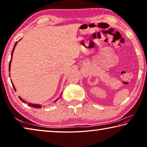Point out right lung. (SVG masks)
<instances>
[{
	"mask_svg": "<svg viewBox=\"0 0 147 147\" xmlns=\"http://www.w3.org/2000/svg\"><path fill=\"white\" fill-rule=\"evenodd\" d=\"M16 44H17V42H16V43H15V45H14V48H13V49H12V54H11V59H10V64H9V71H10V63H11V61H12V54H13V51H14V48H15V47H16ZM12 86H13V87H14V90H16L15 89V87H14V84H13V83L12 82ZM19 98L23 102H24V103H27L26 102H25L24 100L21 97H20L19 96ZM57 100H55V101L54 102H57ZM28 106H31V107H33V108H41V105H39V104H31V103H28Z\"/></svg>",
	"mask_w": 147,
	"mask_h": 147,
	"instance_id": "right-lung-1",
	"label": "right lung"
}]
</instances>
